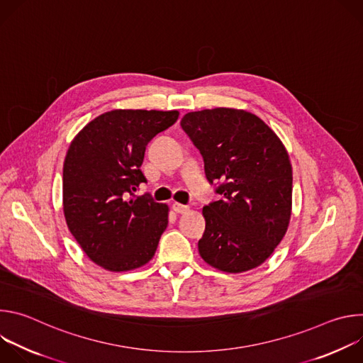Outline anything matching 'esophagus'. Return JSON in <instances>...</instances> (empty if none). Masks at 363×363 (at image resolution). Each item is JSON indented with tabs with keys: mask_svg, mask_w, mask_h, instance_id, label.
<instances>
[{
	"mask_svg": "<svg viewBox=\"0 0 363 363\" xmlns=\"http://www.w3.org/2000/svg\"><path fill=\"white\" fill-rule=\"evenodd\" d=\"M172 210L178 214H185L189 211V206L188 205H184V203H179V202H174L172 203Z\"/></svg>",
	"mask_w": 363,
	"mask_h": 363,
	"instance_id": "obj_1",
	"label": "esophagus"
}]
</instances>
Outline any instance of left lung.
I'll return each instance as SVG.
<instances>
[{
    "mask_svg": "<svg viewBox=\"0 0 363 363\" xmlns=\"http://www.w3.org/2000/svg\"><path fill=\"white\" fill-rule=\"evenodd\" d=\"M181 126L203 158L218 201L202 208L198 250L225 273L263 264L283 240L291 216V165L277 135L255 115L228 108L186 113Z\"/></svg>",
    "mask_w": 363,
    "mask_h": 363,
    "instance_id": "8db88e82",
    "label": "left lung"
}]
</instances>
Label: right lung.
Returning <instances> with one entry per match:
<instances>
[{
	"instance_id": "right-lung-1",
	"label": "right lung",
	"mask_w": 363,
	"mask_h": 363,
	"mask_svg": "<svg viewBox=\"0 0 363 363\" xmlns=\"http://www.w3.org/2000/svg\"><path fill=\"white\" fill-rule=\"evenodd\" d=\"M177 111H112L87 123L63 167L67 227L91 262L111 272L146 264L168 225V206L135 191L146 145L172 126Z\"/></svg>"
}]
</instances>
